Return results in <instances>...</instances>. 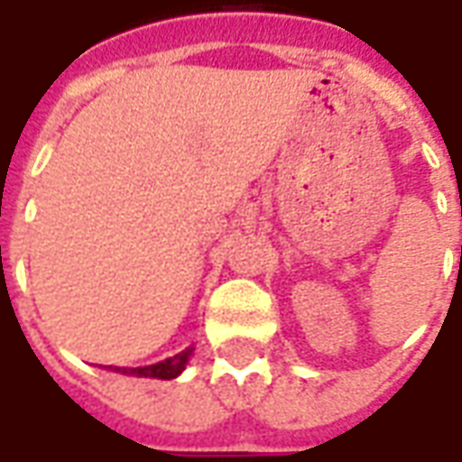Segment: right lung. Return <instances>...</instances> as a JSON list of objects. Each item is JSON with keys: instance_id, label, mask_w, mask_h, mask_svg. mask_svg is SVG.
Instances as JSON below:
<instances>
[{"instance_id": "add662e5", "label": "right lung", "mask_w": 462, "mask_h": 462, "mask_svg": "<svg viewBox=\"0 0 462 462\" xmlns=\"http://www.w3.org/2000/svg\"><path fill=\"white\" fill-rule=\"evenodd\" d=\"M192 356V346H188L180 354L175 356L165 358V361H158V364H151V366H141V368H121V366H111V371H118V374H125V376H138V378H162V381H171V378L180 376L185 364L190 361Z\"/></svg>"}]
</instances>
